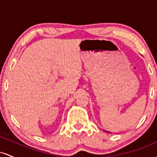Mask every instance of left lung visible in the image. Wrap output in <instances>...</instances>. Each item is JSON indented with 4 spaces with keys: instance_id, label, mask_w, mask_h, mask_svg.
Segmentation results:
<instances>
[{
    "instance_id": "1",
    "label": "left lung",
    "mask_w": 157,
    "mask_h": 157,
    "mask_svg": "<svg viewBox=\"0 0 157 157\" xmlns=\"http://www.w3.org/2000/svg\"><path fill=\"white\" fill-rule=\"evenodd\" d=\"M106 132H108V133H109V131H106Z\"/></svg>"
}]
</instances>
